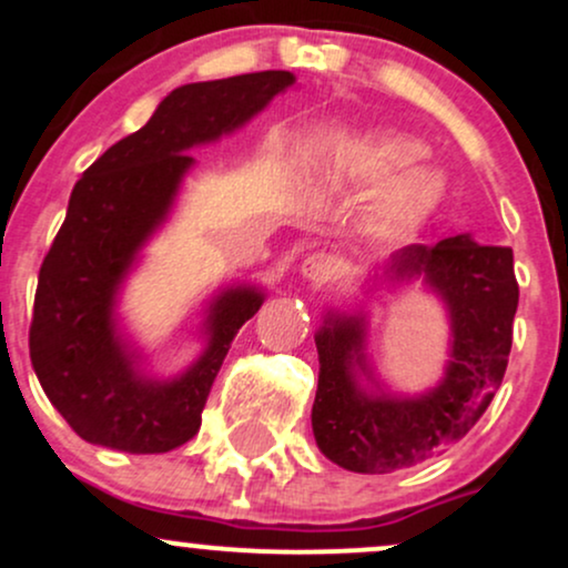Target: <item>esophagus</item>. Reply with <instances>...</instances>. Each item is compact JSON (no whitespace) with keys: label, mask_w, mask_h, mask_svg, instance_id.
I'll list each match as a JSON object with an SVG mask.
<instances>
[{"label":"esophagus","mask_w":568,"mask_h":568,"mask_svg":"<svg viewBox=\"0 0 568 568\" xmlns=\"http://www.w3.org/2000/svg\"><path fill=\"white\" fill-rule=\"evenodd\" d=\"M298 272H302V277L310 280V283L323 285V283H328L331 277H334L336 264H334V258L328 256V253H310V256H306L302 262V270H298Z\"/></svg>","instance_id":"esophagus-1"}]
</instances>
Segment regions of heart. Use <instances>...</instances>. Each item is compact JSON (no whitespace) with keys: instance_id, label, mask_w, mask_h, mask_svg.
Returning a JSON list of instances; mask_svg holds the SVG:
<instances>
[{"instance_id":"1","label":"heart","mask_w":568,"mask_h":568,"mask_svg":"<svg viewBox=\"0 0 568 568\" xmlns=\"http://www.w3.org/2000/svg\"><path fill=\"white\" fill-rule=\"evenodd\" d=\"M425 154L422 141L406 133H371L344 146V171L368 186L385 184L371 207V224L395 232L414 224L438 197V179L414 165Z\"/></svg>"}]
</instances>
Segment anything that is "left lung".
<instances>
[{"label": "left lung", "instance_id": "1", "mask_svg": "<svg viewBox=\"0 0 568 568\" xmlns=\"http://www.w3.org/2000/svg\"><path fill=\"white\" fill-rule=\"evenodd\" d=\"M374 280H422L446 304L452 338L443 379L419 395H397L366 357V312L325 315L315 334L321 376L312 433L334 465L371 475L419 465L470 433L505 376L518 310L513 251L478 245L470 234L400 247Z\"/></svg>", "mask_w": 568, "mask_h": 568}]
</instances>
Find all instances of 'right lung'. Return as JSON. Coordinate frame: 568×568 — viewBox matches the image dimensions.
Listing matches in <instances>:
<instances>
[{
	"mask_svg": "<svg viewBox=\"0 0 568 568\" xmlns=\"http://www.w3.org/2000/svg\"><path fill=\"white\" fill-rule=\"evenodd\" d=\"M291 71L181 84L152 120L98 158L71 192L67 221L39 270L29 349L44 395L82 440L128 454H165L194 438L232 338L264 304L256 285L211 298L200 357L162 379L120 325L122 285L171 216L194 146L251 122L291 88Z\"/></svg>",
	"mask_w": 568,
	"mask_h": 568,
	"instance_id": "obj_1",
	"label": "right lung"
}]
</instances>
